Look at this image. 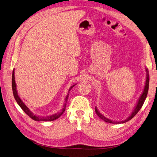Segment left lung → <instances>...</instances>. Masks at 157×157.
I'll use <instances>...</instances> for the list:
<instances>
[{
  "mask_svg": "<svg viewBox=\"0 0 157 157\" xmlns=\"http://www.w3.org/2000/svg\"><path fill=\"white\" fill-rule=\"evenodd\" d=\"M146 71H147V79H146V83H145V88H144V92L143 94H142V95L141 96L140 99L138 102H137V104L136 107H135V109L134 112H133L132 113V115L128 117L127 119H126L125 121H121V122H115V121H112L111 120L108 119V118H105L104 116H103L99 112V111H98L97 108L96 107L95 108V111H96V114L98 115V116H99V117L101 118L102 120H103L105 122H109V123H112V124H120V123H124L126 122H128V121L131 120L132 118L134 117L136 114L138 113V111L140 110V109L141 108V107L143 106L144 103V101L145 100V98H147V93H148V90H149V72H148V70L146 69Z\"/></svg>",
  "mask_w": 157,
  "mask_h": 157,
  "instance_id": "8db88e82",
  "label": "left lung"
}]
</instances>
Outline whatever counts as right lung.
<instances>
[{
    "label": "right lung",
    "instance_id": "obj_1",
    "mask_svg": "<svg viewBox=\"0 0 157 157\" xmlns=\"http://www.w3.org/2000/svg\"><path fill=\"white\" fill-rule=\"evenodd\" d=\"M75 86V85H74ZM74 86H71L69 89V91L71 90ZM12 90H13V94L14 98H15L16 101H17V103H18V105L20 106V107L22 109V110L24 111L27 115L29 116V117H31L33 120L36 121H54L57 118H58L59 117H60V116L62 115V114L64 113L65 110V107H66V105H67V101L69 98V94H67V96H66L65 98V103L63 105V108L62 110L60 113H58L54 115H51V116H48V117H36V115H35L33 113H31V111L29 110V108H28L24 103H23V101L21 100V99L19 97V96L17 95V90H16V82H15V78H14V69L13 70L12 72Z\"/></svg>",
    "mask_w": 157,
    "mask_h": 157
}]
</instances>
